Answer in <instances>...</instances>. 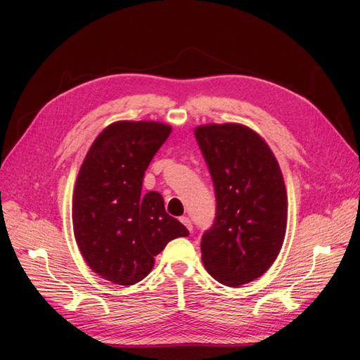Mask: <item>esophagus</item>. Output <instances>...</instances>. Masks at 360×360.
Wrapping results in <instances>:
<instances>
[{
    "label": "esophagus",
    "mask_w": 360,
    "mask_h": 360,
    "mask_svg": "<svg viewBox=\"0 0 360 360\" xmlns=\"http://www.w3.org/2000/svg\"><path fill=\"white\" fill-rule=\"evenodd\" d=\"M180 221H181V224H183L184 226L188 228L189 231H192V230H193V225H192V222H191L189 217H186V216H181V217H180Z\"/></svg>",
    "instance_id": "1"
}]
</instances>
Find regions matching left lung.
<instances>
[{
	"mask_svg": "<svg viewBox=\"0 0 360 360\" xmlns=\"http://www.w3.org/2000/svg\"><path fill=\"white\" fill-rule=\"evenodd\" d=\"M216 193V217L201 238L207 271L238 287L274 264L287 230V191L275 155L237 123L195 127Z\"/></svg>",
	"mask_w": 360,
	"mask_h": 360,
	"instance_id": "obj_1",
	"label": "left lung"
}]
</instances>
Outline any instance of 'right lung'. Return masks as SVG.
I'll return each instance as SVG.
<instances>
[{
    "label": "right lung",
    "instance_id": "obj_1",
    "mask_svg": "<svg viewBox=\"0 0 360 360\" xmlns=\"http://www.w3.org/2000/svg\"><path fill=\"white\" fill-rule=\"evenodd\" d=\"M171 134L159 122H115L86 153L73 191L76 243L97 275L118 285L143 281L155 257L189 231L165 212L159 192L143 193L148 163Z\"/></svg>",
    "mask_w": 360,
    "mask_h": 360
}]
</instances>
